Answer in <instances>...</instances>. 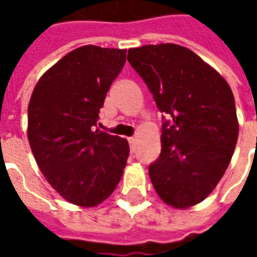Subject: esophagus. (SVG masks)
<instances>
[{"label": "esophagus", "instance_id": "34e87169", "mask_svg": "<svg viewBox=\"0 0 257 257\" xmlns=\"http://www.w3.org/2000/svg\"><path fill=\"white\" fill-rule=\"evenodd\" d=\"M129 145H131V151H135L136 149V138H129Z\"/></svg>", "mask_w": 257, "mask_h": 257}]
</instances>
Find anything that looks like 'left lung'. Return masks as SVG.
I'll use <instances>...</instances> for the list:
<instances>
[{
	"instance_id": "1",
	"label": "left lung",
	"mask_w": 257,
	"mask_h": 257,
	"mask_svg": "<svg viewBox=\"0 0 257 257\" xmlns=\"http://www.w3.org/2000/svg\"><path fill=\"white\" fill-rule=\"evenodd\" d=\"M128 62L153 93L162 117L161 154L150 164L160 198L183 209L204 201L220 182L238 139L231 88L187 48L143 45Z\"/></svg>"
}]
</instances>
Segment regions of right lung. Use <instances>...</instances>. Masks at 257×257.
<instances>
[{"instance_id":"right-lung-1","label":"right lung","mask_w":257,"mask_h":257,"mask_svg":"<svg viewBox=\"0 0 257 257\" xmlns=\"http://www.w3.org/2000/svg\"><path fill=\"white\" fill-rule=\"evenodd\" d=\"M125 49L77 48L42 75L29 103L27 138L38 168L68 202H103L121 180L129 156L125 139L96 129Z\"/></svg>"}]
</instances>
